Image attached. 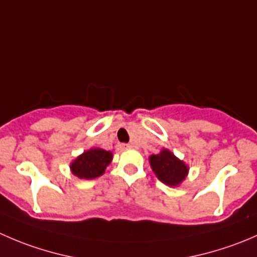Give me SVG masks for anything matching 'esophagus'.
Returning a JSON list of instances; mask_svg holds the SVG:
<instances>
[{
  "label": "esophagus",
  "instance_id": "1",
  "mask_svg": "<svg viewBox=\"0 0 257 257\" xmlns=\"http://www.w3.org/2000/svg\"><path fill=\"white\" fill-rule=\"evenodd\" d=\"M131 147H132L131 144H125V143H119V144H116V148H118L119 150L128 149V148H131Z\"/></svg>",
  "mask_w": 257,
  "mask_h": 257
}]
</instances>
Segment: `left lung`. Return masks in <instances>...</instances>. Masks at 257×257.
<instances>
[{"mask_svg":"<svg viewBox=\"0 0 257 257\" xmlns=\"http://www.w3.org/2000/svg\"><path fill=\"white\" fill-rule=\"evenodd\" d=\"M149 160L153 172L167 185L177 186L188 174V167L167 149H163L159 154L152 155Z\"/></svg>","mask_w":257,"mask_h":257,"instance_id":"obj_1","label":"left lung"}]
</instances>
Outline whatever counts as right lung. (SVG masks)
Segmentation results:
<instances>
[{"mask_svg": "<svg viewBox=\"0 0 257 257\" xmlns=\"http://www.w3.org/2000/svg\"><path fill=\"white\" fill-rule=\"evenodd\" d=\"M112 153L107 150L90 149L79 155L71 164L72 173L80 179H94L105 172L107 165L112 162Z\"/></svg>", "mask_w": 257, "mask_h": 257, "instance_id": "1", "label": "right lung"}]
</instances>
